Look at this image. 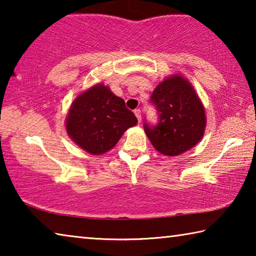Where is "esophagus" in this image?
Here are the masks:
<instances>
[{
  "label": "esophagus",
  "instance_id": "obj_1",
  "mask_svg": "<svg viewBox=\"0 0 256 256\" xmlns=\"http://www.w3.org/2000/svg\"><path fill=\"white\" fill-rule=\"evenodd\" d=\"M134 114H136V118H138V123H140V122H141V110L138 108V110H134Z\"/></svg>",
  "mask_w": 256,
  "mask_h": 256
}]
</instances>
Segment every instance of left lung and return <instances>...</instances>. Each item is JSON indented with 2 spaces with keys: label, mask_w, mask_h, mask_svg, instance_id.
<instances>
[{
  "label": "left lung",
  "mask_w": 256,
  "mask_h": 256,
  "mask_svg": "<svg viewBox=\"0 0 256 256\" xmlns=\"http://www.w3.org/2000/svg\"><path fill=\"white\" fill-rule=\"evenodd\" d=\"M151 102L159 112V124H146L144 131L158 152L176 157L201 141L206 125L204 106L186 78L167 76L156 86Z\"/></svg>",
  "instance_id": "left-lung-1"
}]
</instances>
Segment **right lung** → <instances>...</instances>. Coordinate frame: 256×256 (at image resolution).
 I'll list each match as a JSON object with an SVG mask.
<instances>
[{"label":"right lung","instance_id":"add662e5","mask_svg":"<svg viewBox=\"0 0 256 256\" xmlns=\"http://www.w3.org/2000/svg\"><path fill=\"white\" fill-rule=\"evenodd\" d=\"M138 120L125 102L110 86L97 84L72 102L66 118L68 136L86 152L99 156L114 148L128 128Z\"/></svg>","mask_w":256,"mask_h":256}]
</instances>
